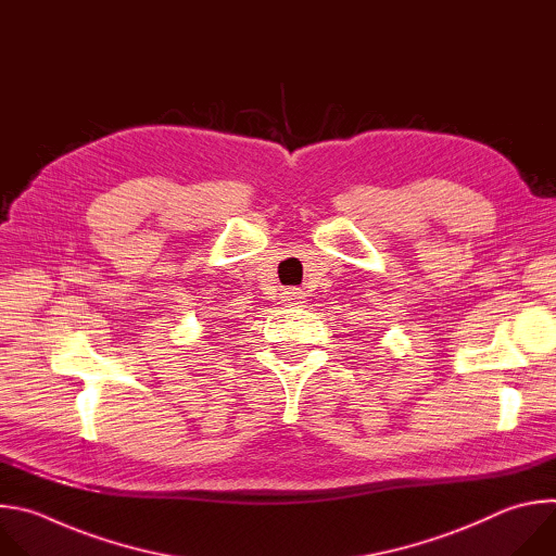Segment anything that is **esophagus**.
Here are the masks:
<instances>
[{
    "mask_svg": "<svg viewBox=\"0 0 556 556\" xmlns=\"http://www.w3.org/2000/svg\"><path fill=\"white\" fill-rule=\"evenodd\" d=\"M287 300H289V304H293V306H304V291H300V289H291V291H287Z\"/></svg>",
    "mask_w": 556,
    "mask_h": 556,
    "instance_id": "esophagus-1",
    "label": "esophagus"
}]
</instances>
